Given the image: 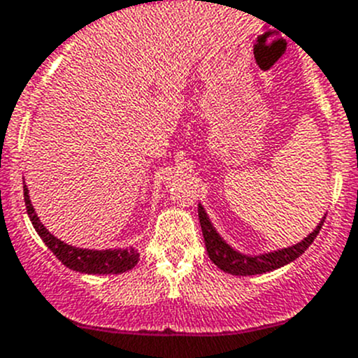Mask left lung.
I'll list each match as a JSON object with an SVG mask.
<instances>
[{
	"label": "left lung",
	"mask_w": 358,
	"mask_h": 358,
	"mask_svg": "<svg viewBox=\"0 0 358 358\" xmlns=\"http://www.w3.org/2000/svg\"><path fill=\"white\" fill-rule=\"evenodd\" d=\"M198 215H199V224H201L203 238H205L206 252H208L210 259L219 266L220 270L231 273V275H256V273H265L272 272V270L280 268V266L288 265V263L295 262L300 255H303V250L315 242L316 235L320 233L323 226L322 219L316 229L313 233L306 236L302 242H299L296 245L286 247V249L273 250V252H266V255L259 256H247L235 250L233 247H229L224 240L220 238L219 233L215 231V228L210 222L208 215H206L205 208L201 205L198 206Z\"/></svg>",
	"instance_id": "8db88e82"
}]
</instances>
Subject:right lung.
Segmentation results:
<instances>
[{"instance_id":"1","label":"right lung","mask_w":358,"mask_h":358,"mask_svg":"<svg viewBox=\"0 0 358 358\" xmlns=\"http://www.w3.org/2000/svg\"><path fill=\"white\" fill-rule=\"evenodd\" d=\"M24 203L28 210L29 220L33 228L40 235V238L45 242V245L52 250V255L59 259L70 270L83 273H123L127 270H132L139 262V252L134 249H106V250H93V249H79V247L69 245L56 238L55 235L43 228L40 219L36 217L35 208L29 201L28 187L24 185Z\"/></svg>"}]
</instances>
